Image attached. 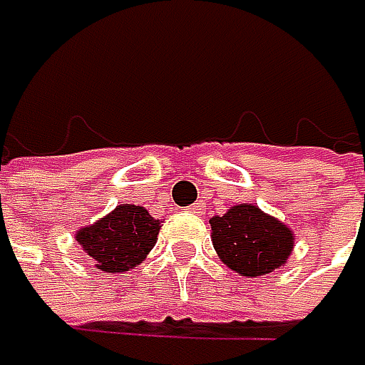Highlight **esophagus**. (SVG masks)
<instances>
[{"label": "esophagus", "instance_id": "1", "mask_svg": "<svg viewBox=\"0 0 365 365\" xmlns=\"http://www.w3.org/2000/svg\"><path fill=\"white\" fill-rule=\"evenodd\" d=\"M187 210H189L191 215H204V202H195V204H191Z\"/></svg>", "mask_w": 365, "mask_h": 365}]
</instances>
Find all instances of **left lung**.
<instances>
[{"label": "left lung", "instance_id": "8db88e82", "mask_svg": "<svg viewBox=\"0 0 365 365\" xmlns=\"http://www.w3.org/2000/svg\"><path fill=\"white\" fill-rule=\"evenodd\" d=\"M210 239L221 262L243 277H260L284 267L294 235L277 217L254 204H235L208 219Z\"/></svg>", "mask_w": 365, "mask_h": 365}]
</instances>
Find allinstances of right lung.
Returning a JSON list of instances; mask_svg holds the SVG:
<instances>
[{"label": "right lung", "instance_id": "obj_1", "mask_svg": "<svg viewBox=\"0 0 365 365\" xmlns=\"http://www.w3.org/2000/svg\"><path fill=\"white\" fill-rule=\"evenodd\" d=\"M161 221L144 206L118 204L111 212L90 225H81L75 239L105 273H124L146 260L157 243Z\"/></svg>", "mask_w": 365, "mask_h": 365}]
</instances>
